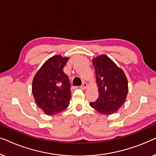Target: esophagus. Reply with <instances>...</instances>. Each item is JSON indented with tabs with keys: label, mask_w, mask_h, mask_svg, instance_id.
Masks as SVG:
<instances>
[{
	"label": "esophagus",
	"mask_w": 156,
	"mask_h": 156,
	"mask_svg": "<svg viewBox=\"0 0 156 156\" xmlns=\"http://www.w3.org/2000/svg\"><path fill=\"white\" fill-rule=\"evenodd\" d=\"M87 86H88V84H87V83L84 82L82 85H81V86H80V89H86L87 87Z\"/></svg>",
	"instance_id": "obj_1"
}]
</instances>
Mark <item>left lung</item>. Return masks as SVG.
<instances>
[{
  "label": "left lung",
  "instance_id": "left-lung-1",
  "mask_svg": "<svg viewBox=\"0 0 156 156\" xmlns=\"http://www.w3.org/2000/svg\"><path fill=\"white\" fill-rule=\"evenodd\" d=\"M93 65L99 95L97 101L90 102V106L102 114L116 113L126 99L129 91L126 76L105 55L94 59Z\"/></svg>",
  "mask_w": 156,
  "mask_h": 156
}]
</instances>
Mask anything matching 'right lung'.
Returning a JSON list of instances; mask_svg holds the SVG:
<instances>
[{"mask_svg": "<svg viewBox=\"0 0 156 156\" xmlns=\"http://www.w3.org/2000/svg\"><path fill=\"white\" fill-rule=\"evenodd\" d=\"M69 57L55 55L48 59L34 76L32 91L36 104L49 116L58 114L69 106L71 90L63 68Z\"/></svg>", "mask_w": 156, "mask_h": 156, "instance_id": "1", "label": "right lung"}]
</instances>
